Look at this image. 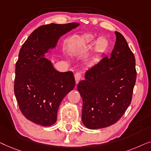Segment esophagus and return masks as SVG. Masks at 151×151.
Returning <instances> with one entry per match:
<instances>
[{
    "instance_id": "obj_1",
    "label": "esophagus",
    "mask_w": 151,
    "mask_h": 151,
    "mask_svg": "<svg viewBox=\"0 0 151 151\" xmlns=\"http://www.w3.org/2000/svg\"><path fill=\"white\" fill-rule=\"evenodd\" d=\"M82 77V75H81V73H76L75 75V81H76V83H78V82H79V81L81 80V78Z\"/></svg>"
}]
</instances>
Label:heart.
I'll use <instances>...</instances> for the list:
<instances>
[{
    "label": "heart",
    "mask_w": 151,
    "mask_h": 151,
    "mask_svg": "<svg viewBox=\"0 0 151 151\" xmlns=\"http://www.w3.org/2000/svg\"><path fill=\"white\" fill-rule=\"evenodd\" d=\"M94 36L92 35H87L84 37V42L86 44H91L94 41ZM106 45H107V41L105 39H104L103 37L99 38L97 40L95 44L94 47V52L95 53H99V52H101L104 48H105Z\"/></svg>",
    "instance_id": "heart-1"
}]
</instances>
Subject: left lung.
Segmentation results:
<instances>
[{
    "mask_svg": "<svg viewBox=\"0 0 151 151\" xmlns=\"http://www.w3.org/2000/svg\"><path fill=\"white\" fill-rule=\"evenodd\" d=\"M109 58L103 57L86 71L77 90L83 100V124L90 129H103L118 122L130 105L136 80L135 59L122 34Z\"/></svg>",
    "mask_w": 151,
    "mask_h": 151,
    "instance_id": "1",
    "label": "left lung"
}]
</instances>
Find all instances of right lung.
I'll return each mask as SVG.
<instances>
[{
  "instance_id": "1",
  "label": "right lung",
  "mask_w": 151,
  "mask_h": 151,
  "mask_svg": "<svg viewBox=\"0 0 151 151\" xmlns=\"http://www.w3.org/2000/svg\"><path fill=\"white\" fill-rule=\"evenodd\" d=\"M79 25L76 22L42 25L20 48L14 93L21 112L32 122L44 127L55 124L61 101L75 88L73 73L56 70L45 56L56 48L60 37Z\"/></svg>"
}]
</instances>
